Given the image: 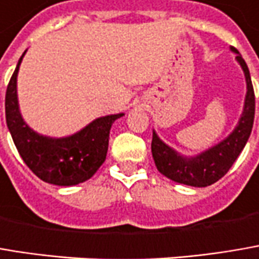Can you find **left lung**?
Returning <instances> with one entry per match:
<instances>
[{
    "mask_svg": "<svg viewBox=\"0 0 259 259\" xmlns=\"http://www.w3.org/2000/svg\"><path fill=\"white\" fill-rule=\"evenodd\" d=\"M234 53H237L236 59L240 63L245 76H246V100H245V109L243 115L239 120V125L226 140H223L220 144L213 146L212 149L200 153L196 157H183L177 155L176 152L168 147L163 141L153 133L152 139V155L155 159L156 168L159 172L165 177L171 178L172 181L194 186V187H206L211 186L215 181H218L221 177L227 174V171L234 163V160L243 150L246 141L249 139L252 125H253V116H255V94L253 87L250 81L249 69L239 54L236 48H231Z\"/></svg>",
    "mask_w": 259,
    "mask_h": 259,
    "instance_id": "obj_1",
    "label": "left lung"
}]
</instances>
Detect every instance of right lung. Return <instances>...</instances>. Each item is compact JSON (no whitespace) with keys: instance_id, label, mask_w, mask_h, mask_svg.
Masks as SVG:
<instances>
[{"instance_id":"right-lung-1","label":"right lung","mask_w":259,"mask_h":259,"mask_svg":"<svg viewBox=\"0 0 259 259\" xmlns=\"http://www.w3.org/2000/svg\"><path fill=\"white\" fill-rule=\"evenodd\" d=\"M23 56L6 93V120L20 156L35 176L50 184L75 186L90 180L106 160L110 126L122 113L99 118L66 139L36 134L23 122L17 106L16 81Z\"/></svg>"}]
</instances>
